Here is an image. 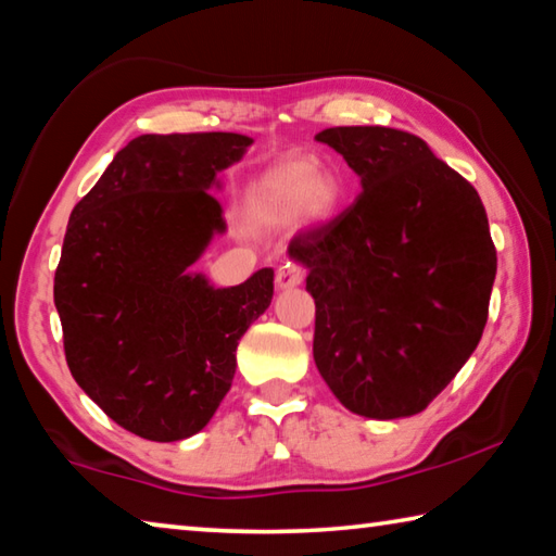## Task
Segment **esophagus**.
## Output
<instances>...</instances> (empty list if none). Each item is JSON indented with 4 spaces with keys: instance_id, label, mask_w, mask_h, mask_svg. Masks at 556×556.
<instances>
[{
    "instance_id": "obj_1",
    "label": "esophagus",
    "mask_w": 556,
    "mask_h": 556,
    "mask_svg": "<svg viewBox=\"0 0 556 556\" xmlns=\"http://www.w3.org/2000/svg\"><path fill=\"white\" fill-rule=\"evenodd\" d=\"M301 279H304V267L296 265V262H287V265H281L277 269V287L279 289H291L301 285Z\"/></svg>"
}]
</instances>
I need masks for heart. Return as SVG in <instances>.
<instances>
[{"label": "heart", "mask_w": 556, "mask_h": 556, "mask_svg": "<svg viewBox=\"0 0 556 556\" xmlns=\"http://www.w3.org/2000/svg\"><path fill=\"white\" fill-rule=\"evenodd\" d=\"M341 203V186L333 176L318 174L314 162H287L260 176L250 191V213L260 225H289L301 213L326 220Z\"/></svg>", "instance_id": "b5f03b06"}]
</instances>
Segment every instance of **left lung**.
Listing matches in <instances>:
<instances>
[{"instance_id": "left-lung-1", "label": "left lung", "mask_w": 556, "mask_h": 556, "mask_svg": "<svg viewBox=\"0 0 556 556\" xmlns=\"http://www.w3.org/2000/svg\"><path fill=\"white\" fill-rule=\"evenodd\" d=\"M316 139L363 186L289 242L316 301V368L345 409L412 417L483 336L497 257L481 195L409 131L331 127Z\"/></svg>"}]
</instances>
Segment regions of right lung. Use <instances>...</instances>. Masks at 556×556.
Wrapping results in <instances>:
<instances>
[{"label":"right lung","instance_id":"right-lung-1","mask_svg":"<svg viewBox=\"0 0 556 556\" xmlns=\"http://www.w3.org/2000/svg\"><path fill=\"white\" fill-rule=\"evenodd\" d=\"M252 144L235 131L142 135L75 205L53 279L63 351L83 392L122 429L181 441L228 394L242 333L275 269L215 289L188 267L225 232L211 188Z\"/></svg>","mask_w":556,"mask_h":556}]
</instances>
